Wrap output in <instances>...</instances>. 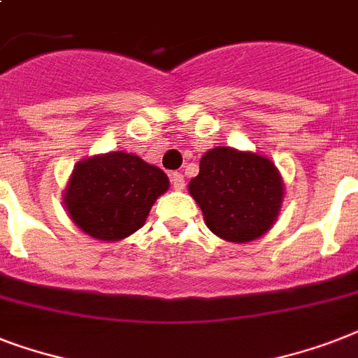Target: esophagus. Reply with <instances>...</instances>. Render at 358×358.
<instances>
[{"instance_id":"esophagus-1","label":"esophagus","mask_w":358,"mask_h":358,"mask_svg":"<svg viewBox=\"0 0 358 358\" xmlns=\"http://www.w3.org/2000/svg\"><path fill=\"white\" fill-rule=\"evenodd\" d=\"M171 184L176 191H182L185 187V178L182 173H173L171 174Z\"/></svg>"}]
</instances>
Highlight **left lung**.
Returning a JSON list of instances; mask_svg holds the SVG:
<instances>
[{
  "label": "left lung",
  "instance_id": "8db88e82",
  "mask_svg": "<svg viewBox=\"0 0 358 358\" xmlns=\"http://www.w3.org/2000/svg\"><path fill=\"white\" fill-rule=\"evenodd\" d=\"M189 193L213 234L245 243L271 229L284 187L277 167L267 157L219 146L202 156Z\"/></svg>",
  "mask_w": 358,
  "mask_h": 358
}]
</instances>
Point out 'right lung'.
<instances>
[{
	"mask_svg": "<svg viewBox=\"0 0 358 358\" xmlns=\"http://www.w3.org/2000/svg\"><path fill=\"white\" fill-rule=\"evenodd\" d=\"M169 189L167 174L135 154L111 152L78 163L64 206L85 234L119 241L145 224L152 204Z\"/></svg>",
	"mask_w": 358,
	"mask_h": 358,
	"instance_id": "add662e5",
	"label": "right lung"
}]
</instances>
